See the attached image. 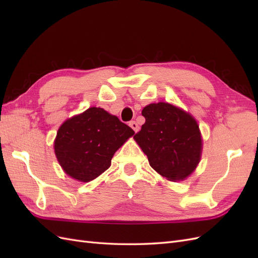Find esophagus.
<instances>
[{
  "label": "esophagus",
  "mask_w": 258,
  "mask_h": 258,
  "mask_svg": "<svg viewBox=\"0 0 258 258\" xmlns=\"http://www.w3.org/2000/svg\"><path fill=\"white\" fill-rule=\"evenodd\" d=\"M129 126L135 130V132H138L139 131V124L137 123V121H135V120H131L130 122H129Z\"/></svg>",
  "instance_id": "esophagus-1"
}]
</instances>
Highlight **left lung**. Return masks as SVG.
<instances>
[{
    "instance_id": "8db88e82",
    "label": "left lung",
    "mask_w": 258,
    "mask_h": 258,
    "mask_svg": "<svg viewBox=\"0 0 258 258\" xmlns=\"http://www.w3.org/2000/svg\"><path fill=\"white\" fill-rule=\"evenodd\" d=\"M145 123L134 137L151 167L170 181H181L196 169L201 155L197 121L173 105L152 103L143 108Z\"/></svg>"
}]
</instances>
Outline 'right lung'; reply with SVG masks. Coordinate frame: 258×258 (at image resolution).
Wrapping results in <instances>:
<instances>
[{
  "label": "right lung",
  "instance_id": "add662e5",
  "mask_svg": "<svg viewBox=\"0 0 258 258\" xmlns=\"http://www.w3.org/2000/svg\"><path fill=\"white\" fill-rule=\"evenodd\" d=\"M134 134L116 116L90 107L62 123L54 153L67 174L89 182L108 169L115 152Z\"/></svg>",
  "mask_w": 258,
  "mask_h": 258
}]
</instances>
